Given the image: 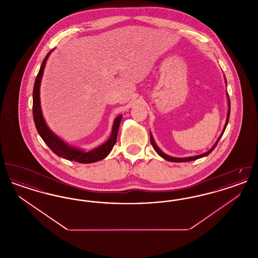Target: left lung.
<instances>
[{
    "label": "left lung",
    "mask_w": 258,
    "mask_h": 258,
    "mask_svg": "<svg viewBox=\"0 0 258 258\" xmlns=\"http://www.w3.org/2000/svg\"><path fill=\"white\" fill-rule=\"evenodd\" d=\"M225 81H226V80H225ZM228 106H229V109H228V113H227V119H226V123H225V125H224V128H223V131H222V134L224 133V131H225V128H226V125H227L228 120H229V115H230V100H229V98H228ZM222 134H221V135H222ZM221 135L219 137V139H218V141L216 142V144H215V145L213 146V148H212L210 151H208L207 153H204V154H202V155L196 156V157H189V158H173V157H170V156H167V155H165V154L160 150V148L157 146V144L155 143V140H154L152 135H150V138H151V144H152V146H153V148L155 149V151L160 155L161 158H163L164 160H169V161H174V162H184V161L196 160H197V159L203 158V157H205V156H208L209 154L218 145V143H219V141H220V139H221Z\"/></svg>",
    "instance_id": "1"
}]
</instances>
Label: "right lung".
I'll use <instances>...</instances> for the list:
<instances>
[{"instance_id":"add662e5","label":"right lung","mask_w":258,"mask_h":258,"mask_svg":"<svg viewBox=\"0 0 258 258\" xmlns=\"http://www.w3.org/2000/svg\"><path fill=\"white\" fill-rule=\"evenodd\" d=\"M46 55L44 60L42 61L41 67L39 69V72L37 75L36 81H35V86H34V91H33V116H34V121L37 127V133L42 138V140L46 143V145L53 151L54 154L59 156L60 158L66 159V160H74L76 162L80 163H92L96 162L98 160H103L108 156L110 153L112 148L114 147L116 140H117V135H118V131H119V125L122 119V115L117 117L113 123L112 127V134H111L109 139L101 146L96 148L90 152H83L81 150L75 149V148L70 147L63 141L54 135L46 123L44 122V119L42 117V113L40 109V100H39V86L42 78V74L43 70L45 67L46 61L49 57L50 53Z\"/></svg>"}]
</instances>
